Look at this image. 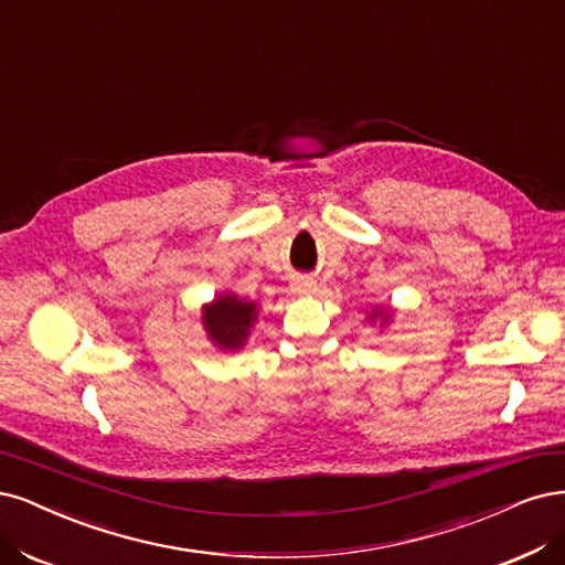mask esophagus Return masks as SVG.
Here are the masks:
<instances>
[{
  "instance_id": "esophagus-1",
  "label": "esophagus",
  "mask_w": 565,
  "mask_h": 565,
  "mask_svg": "<svg viewBox=\"0 0 565 565\" xmlns=\"http://www.w3.org/2000/svg\"><path fill=\"white\" fill-rule=\"evenodd\" d=\"M291 289H295L297 295L310 297V295H316V291H318V282L313 278H308V276H297L295 282H291Z\"/></svg>"
}]
</instances>
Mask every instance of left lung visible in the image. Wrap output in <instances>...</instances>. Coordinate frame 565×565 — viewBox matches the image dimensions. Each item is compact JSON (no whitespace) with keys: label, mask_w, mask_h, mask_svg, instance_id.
Masks as SVG:
<instances>
[{"label":"left lung","mask_w":565,"mask_h":565,"mask_svg":"<svg viewBox=\"0 0 565 565\" xmlns=\"http://www.w3.org/2000/svg\"><path fill=\"white\" fill-rule=\"evenodd\" d=\"M366 320H369V322H376V320H379L381 327H383V324H387V322L393 320V308H391V306H385V308H383V306H374L372 313L366 316Z\"/></svg>","instance_id":"8db88e82"}]
</instances>
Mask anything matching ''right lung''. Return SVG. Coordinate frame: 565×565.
Here are the masks:
<instances>
[{"label":"right lung","instance_id":"obj_1","mask_svg":"<svg viewBox=\"0 0 565 565\" xmlns=\"http://www.w3.org/2000/svg\"><path fill=\"white\" fill-rule=\"evenodd\" d=\"M259 318V303L238 297L236 291H220L203 306L201 320L210 343L220 350H241Z\"/></svg>","mask_w":565,"mask_h":565}]
</instances>
